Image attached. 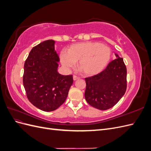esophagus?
Instances as JSON below:
<instances>
[{
  "mask_svg": "<svg viewBox=\"0 0 151 151\" xmlns=\"http://www.w3.org/2000/svg\"><path fill=\"white\" fill-rule=\"evenodd\" d=\"M80 78L79 77H77V76H74V77H73V79H74V81H77V80H78V79H79Z\"/></svg>",
  "mask_w": 151,
  "mask_h": 151,
  "instance_id": "obj_1",
  "label": "esophagus"
}]
</instances>
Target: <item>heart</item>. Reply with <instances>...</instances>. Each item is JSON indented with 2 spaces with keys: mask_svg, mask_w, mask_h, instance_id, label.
Masks as SVG:
<instances>
[{
  "mask_svg": "<svg viewBox=\"0 0 151 151\" xmlns=\"http://www.w3.org/2000/svg\"><path fill=\"white\" fill-rule=\"evenodd\" d=\"M111 57V49L96 42L73 44L68 47L67 52H62L60 54L63 66L69 69L77 62V68L87 76L96 75L103 71Z\"/></svg>",
  "mask_w": 151,
  "mask_h": 151,
  "instance_id": "1",
  "label": "heart"
}]
</instances>
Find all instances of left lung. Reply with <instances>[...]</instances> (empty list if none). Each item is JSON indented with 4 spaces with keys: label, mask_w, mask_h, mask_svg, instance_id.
Segmentation results:
<instances>
[{
    "label": "left lung",
    "mask_w": 151,
    "mask_h": 151,
    "mask_svg": "<svg viewBox=\"0 0 151 151\" xmlns=\"http://www.w3.org/2000/svg\"><path fill=\"white\" fill-rule=\"evenodd\" d=\"M116 59L99 74L85 79V98L91 106L106 110L120 101L127 89V68L123 59Z\"/></svg>",
    "instance_id": "obj_1"
}]
</instances>
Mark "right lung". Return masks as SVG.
<instances>
[{
	"label": "right lung",
	"mask_w": 151,
	"mask_h": 151,
	"mask_svg": "<svg viewBox=\"0 0 151 151\" xmlns=\"http://www.w3.org/2000/svg\"><path fill=\"white\" fill-rule=\"evenodd\" d=\"M55 42L48 40L32 48L24 66L23 85L29 101L44 111L55 110L65 102L72 76L58 72Z\"/></svg>",
	"instance_id": "right-lung-1"
}]
</instances>
